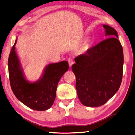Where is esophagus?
Instances as JSON below:
<instances>
[{"instance_id": "34e87169", "label": "esophagus", "mask_w": 135, "mask_h": 135, "mask_svg": "<svg viewBox=\"0 0 135 135\" xmlns=\"http://www.w3.org/2000/svg\"><path fill=\"white\" fill-rule=\"evenodd\" d=\"M68 64H69V66H70V67H71V66L72 65V64H74V61L73 60V59L71 58H69L68 59Z\"/></svg>"}]
</instances>
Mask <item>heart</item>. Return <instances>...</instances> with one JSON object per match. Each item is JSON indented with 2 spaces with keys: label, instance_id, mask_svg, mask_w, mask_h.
Returning a JSON list of instances; mask_svg holds the SVG:
<instances>
[{
  "label": "heart",
  "instance_id": "1",
  "mask_svg": "<svg viewBox=\"0 0 135 135\" xmlns=\"http://www.w3.org/2000/svg\"><path fill=\"white\" fill-rule=\"evenodd\" d=\"M89 46V41H87V42H85L84 44V46H83L84 49H85V50L87 49V48H88Z\"/></svg>",
  "mask_w": 135,
  "mask_h": 135
}]
</instances>
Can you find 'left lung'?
<instances>
[{
  "mask_svg": "<svg viewBox=\"0 0 135 135\" xmlns=\"http://www.w3.org/2000/svg\"><path fill=\"white\" fill-rule=\"evenodd\" d=\"M107 39L75 59L72 70L81 103L87 107L104 104L118 91L122 80L124 56L116 31L103 25Z\"/></svg>",
  "mask_w": 135,
  "mask_h": 135,
  "instance_id": "obj_1",
  "label": "left lung"
}]
</instances>
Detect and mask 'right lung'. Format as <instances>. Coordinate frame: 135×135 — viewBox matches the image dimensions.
Wrapping results in <instances>:
<instances>
[{"instance_id": "1", "label": "right lung", "mask_w": 135, "mask_h": 135, "mask_svg": "<svg viewBox=\"0 0 135 135\" xmlns=\"http://www.w3.org/2000/svg\"><path fill=\"white\" fill-rule=\"evenodd\" d=\"M16 38L9 55L8 65L10 85L20 102L30 108L46 110L51 108L56 98L58 83L69 68L67 61L47 65L39 80H27L15 51Z\"/></svg>"}]
</instances>
